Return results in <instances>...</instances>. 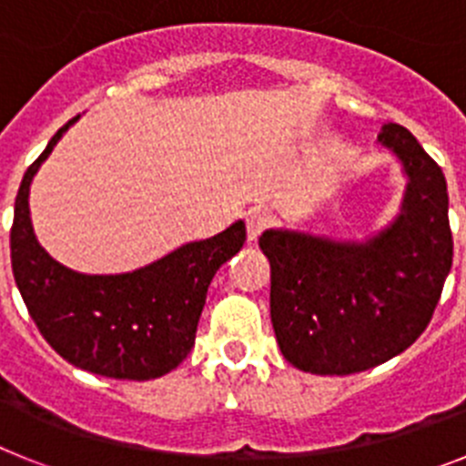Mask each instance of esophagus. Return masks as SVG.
<instances>
[{
  "label": "esophagus",
  "instance_id": "34e87169",
  "mask_svg": "<svg viewBox=\"0 0 466 466\" xmlns=\"http://www.w3.org/2000/svg\"><path fill=\"white\" fill-rule=\"evenodd\" d=\"M270 221H273V217L266 209H252L247 214V240L257 242V238L268 228Z\"/></svg>",
  "mask_w": 466,
  "mask_h": 466
}]
</instances>
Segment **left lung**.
Instances as JSON below:
<instances>
[{
  "label": "left lung",
  "mask_w": 466,
  "mask_h": 466,
  "mask_svg": "<svg viewBox=\"0 0 466 466\" xmlns=\"http://www.w3.org/2000/svg\"><path fill=\"white\" fill-rule=\"evenodd\" d=\"M378 147L406 177L399 214L361 240L268 228L270 322L279 352L315 376H348L385 364L420 339L452 266L448 188L441 167L397 123Z\"/></svg>",
  "instance_id": "left-lung-1"
}]
</instances>
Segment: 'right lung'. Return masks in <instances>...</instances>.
<instances>
[{"mask_svg": "<svg viewBox=\"0 0 466 466\" xmlns=\"http://www.w3.org/2000/svg\"><path fill=\"white\" fill-rule=\"evenodd\" d=\"M76 121L79 116L53 135L20 182L11 226L15 284L41 336L76 369L116 380L166 376L191 352L209 282L245 245V221H233L208 240L187 242L127 273L67 268L36 240L30 187Z\"/></svg>", "mask_w": 466, "mask_h": 466, "instance_id": "1", "label": "right lung"}]
</instances>
